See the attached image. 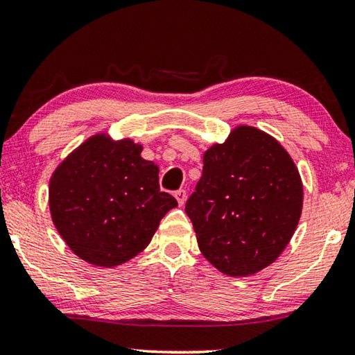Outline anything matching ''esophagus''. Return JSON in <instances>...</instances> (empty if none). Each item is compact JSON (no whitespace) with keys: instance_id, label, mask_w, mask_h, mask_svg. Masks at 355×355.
<instances>
[{"instance_id":"34e87169","label":"esophagus","mask_w":355,"mask_h":355,"mask_svg":"<svg viewBox=\"0 0 355 355\" xmlns=\"http://www.w3.org/2000/svg\"><path fill=\"white\" fill-rule=\"evenodd\" d=\"M175 198L178 199V204L182 207L185 204V200H187V191L185 190H178L175 193Z\"/></svg>"}]
</instances>
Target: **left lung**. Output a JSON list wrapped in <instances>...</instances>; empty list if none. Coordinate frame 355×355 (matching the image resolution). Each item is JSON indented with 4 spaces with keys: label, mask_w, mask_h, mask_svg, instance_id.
Segmentation results:
<instances>
[{
    "label": "left lung",
    "mask_w": 355,
    "mask_h": 355,
    "mask_svg": "<svg viewBox=\"0 0 355 355\" xmlns=\"http://www.w3.org/2000/svg\"><path fill=\"white\" fill-rule=\"evenodd\" d=\"M202 176L185 211L199 250L219 272L249 277L282 255L297 230L303 182L284 146L238 125L204 153Z\"/></svg>",
    "instance_id": "1"
}]
</instances>
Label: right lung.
Here are the masks:
<instances>
[{"mask_svg": "<svg viewBox=\"0 0 355 355\" xmlns=\"http://www.w3.org/2000/svg\"><path fill=\"white\" fill-rule=\"evenodd\" d=\"M144 146L108 132L86 139L53 170L52 223L76 255L97 267H116L139 255L160 219L178 200L159 189V166Z\"/></svg>", "mask_w": 355, "mask_h": 355, "instance_id": "obj_1", "label": "right lung"}]
</instances>
